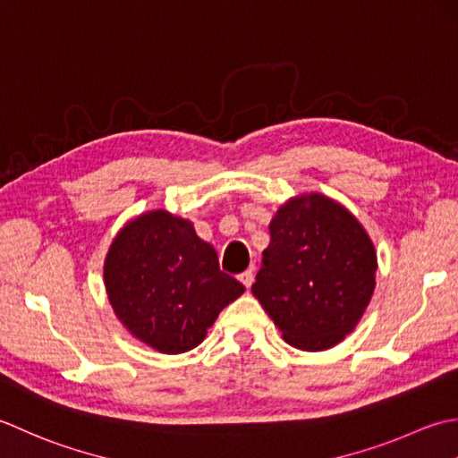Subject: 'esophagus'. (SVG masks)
<instances>
[{"label": "esophagus", "instance_id": "esophagus-1", "mask_svg": "<svg viewBox=\"0 0 458 458\" xmlns=\"http://www.w3.org/2000/svg\"><path fill=\"white\" fill-rule=\"evenodd\" d=\"M253 278H255V275H253V268H247L245 273H241L239 275V281L245 284L247 288H250V284H253Z\"/></svg>", "mask_w": 458, "mask_h": 458}]
</instances>
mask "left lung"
<instances>
[{
  "label": "left lung",
  "instance_id": "left-lung-1",
  "mask_svg": "<svg viewBox=\"0 0 458 458\" xmlns=\"http://www.w3.org/2000/svg\"><path fill=\"white\" fill-rule=\"evenodd\" d=\"M250 286L291 346L328 350L346 338L376 288L377 255L360 221L322 193L288 199L270 221Z\"/></svg>",
  "mask_w": 458,
  "mask_h": 458
}]
</instances>
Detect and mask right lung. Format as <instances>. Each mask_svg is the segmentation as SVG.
Wrapping results in <instances>:
<instances>
[{
  "label": "right lung",
  "instance_id": "obj_1",
  "mask_svg": "<svg viewBox=\"0 0 458 458\" xmlns=\"http://www.w3.org/2000/svg\"><path fill=\"white\" fill-rule=\"evenodd\" d=\"M105 286L128 332L162 353L199 346L223 308L245 293L191 223L164 209L118 231L105 260Z\"/></svg>",
  "mask_w": 458,
  "mask_h": 458
}]
</instances>
